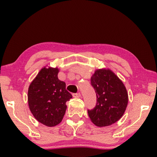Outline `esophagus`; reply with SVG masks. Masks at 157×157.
I'll return each mask as SVG.
<instances>
[{
    "mask_svg": "<svg viewBox=\"0 0 157 157\" xmlns=\"http://www.w3.org/2000/svg\"><path fill=\"white\" fill-rule=\"evenodd\" d=\"M73 97L74 98H79L81 97V94L80 93H77V94H73Z\"/></svg>",
    "mask_w": 157,
    "mask_h": 157,
    "instance_id": "obj_1",
    "label": "esophagus"
}]
</instances>
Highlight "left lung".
<instances>
[{
	"label": "left lung",
	"mask_w": 157,
	"mask_h": 157,
	"mask_svg": "<svg viewBox=\"0 0 157 157\" xmlns=\"http://www.w3.org/2000/svg\"><path fill=\"white\" fill-rule=\"evenodd\" d=\"M91 83L97 98L96 106L88 110L91 121L99 127L116 123L128 105V92L122 81L109 68H101L95 71Z\"/></svg>",
	"instance_id": "left-lung-1"
}]
</instances>
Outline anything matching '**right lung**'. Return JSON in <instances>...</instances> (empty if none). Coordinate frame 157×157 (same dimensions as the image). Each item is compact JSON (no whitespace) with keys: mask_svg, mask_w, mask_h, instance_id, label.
Instances as JSON below:
<instances>
[{"mask_svg":"<svg viewBox=\"0 0 157 157\" xmlns=\"http://www.w3.org/2000/svg\"><path fill=\"white\" fill-rule=\"evenodd\" d=\"M59 69L44 66L32 81L28 91V103L34 118L40 124L53 127L60 124L66 113V103L72 95L66 83L58 78Z\"/></svg>","mask_w":157,"mask_h":157,"instance_id":"add662e5","label":"right lung"}]
</instances>
